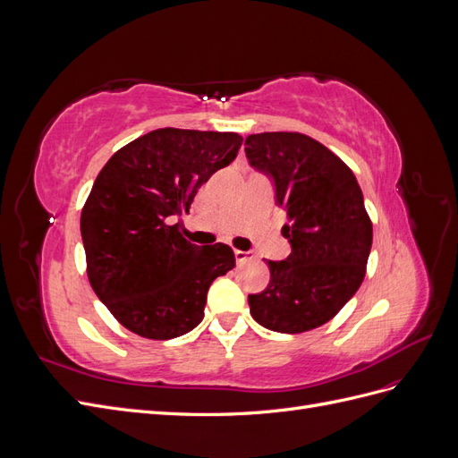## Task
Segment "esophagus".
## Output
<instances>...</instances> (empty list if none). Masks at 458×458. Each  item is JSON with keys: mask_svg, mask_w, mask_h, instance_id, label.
Listing matches in <instances>:
<instances>
[{"mask_svg": "<svg viewBox=\"0 0 458 458\" xmlns=\"http://www.w3.org/2000/svg\"><path fill=\"white\" fill-rule=\"evenodd\" d=\"M254 252H244V250H234V259H237V263H244L248 259H254Z\"/></svg>", "mask_w": 458, "mask_h": 458, "instance_id": "1", "label": "esophagus"}]
</instances>
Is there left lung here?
Wrapping results in <instances>:
<instances>
[{
  "mask_svg": "<svg viewBox=\"0 0 458 458\" xmlns=\"http://www.w3.org/2000/svg\"><path fill=\"white\" fill-rule=\"evenodd\" d=\"M246 158L275 187L286 212L283 234L293 252L267 261L271 279L248 296L254 321L298 335L328 323L361 286L372 246V224L361 187L335 152L303 133L248 135Z\"/></svg>",
  "mask_w": 458,
  "mask_h": 458,
  "instance_id": "1",
  "label": "left lung"
}]
</instances>
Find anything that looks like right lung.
I'll return each instance as SVG.
<instances>
[{
	"label": "right lung",
	"instance_id": "add662e5",
	"mask_svg": "<svg viewBox=\"0 0 458 458\" xmlns=\"http://www.w3.org/2000/svg\"><path fill=\"white\" fill-rule=\"evenodd\" d=\"M241 145L233 131L162 128L122 147L97 175L80 217L89 284L135 335H187L202 321L208 288L234 267L227 244H192L174 221Z\"/></svg>",
	"mask_w": 458,
	"mask_h": 458
}]
</instances>
